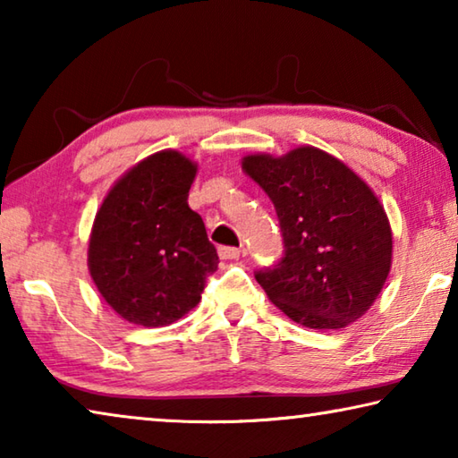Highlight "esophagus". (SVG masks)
I'll use <instances>...</instances> for the list:
<instances>
[{
  "label": "esophagus",
  "mask_w": 458,
  "mask_h": 458,
  "mask_svg": "<svg viewBox=\"0 0 458 458\" xmlns=\"http://www.w3.org/2000/svg\"><path fill=\"white\" fill-rule=\"evenodd\" d=\"M218 257L222 260H234V259H240V250H238V248H232V246H220L218 248Z\"/></svg>",
  "instance_id": "1"
}]
</instances>
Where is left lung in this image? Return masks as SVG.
Segmentation results:
<instances>
[{
    "instance_id": "left-lung-1",
    "label": "left lung",
    "mask_w": 458,
    "mask_h": 458,
    "mask_svg": "<svg viewBox=\"0 0 458 458\" xmlns=\"http://www.w3.org/2000/svg\"><path fill=\"white\" fill-rule=\"evenodd\" d=\"M275 204L284 257L257 273L276 309L309 329H341L374 305L392 267L382 201L344 161L313 145L242 157Z\"/></svg>"
}]
</instances>
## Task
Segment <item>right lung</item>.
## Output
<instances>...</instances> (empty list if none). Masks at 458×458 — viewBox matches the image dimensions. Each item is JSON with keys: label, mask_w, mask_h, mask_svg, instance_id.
<instances>
[{"label": "right lung", "mask_w": 458, "mask_h": 458, "mask_svg": "<svg viewBox=\"0 0 458 458\" xmlns=\"http://www.w3.org/2000/svg\"><path fill=\"white\" fill-rule=\"evenodd\" d=\"M198 164L175 149L127 169L100 204L89 238V273L121 319L164 327L199 303L218 254L188 206Z\"/></svg>", "instance_id": "1"}]
</instances>
